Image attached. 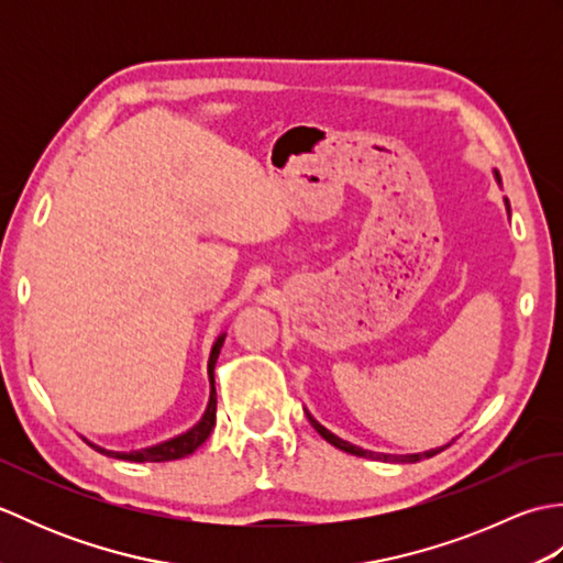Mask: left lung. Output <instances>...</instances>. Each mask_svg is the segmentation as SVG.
I'll use <instances>...</instances> for the list:
<instances>
[{"mask_svg": "<svg viewBox=\"0 0 563 563\" xmlns=\"http://www.w3.org/2000/svg\"><path fill=\"white\" fill-rule=\"evenodd\" d=\"M496 178H498V184H500V176L496 174ZM506 210H508V214H510V206H508V200H506ZM307 413V418H309V423L314 426V430L317 433L324 438L327 442H331L333 448H339V450H343V452H349V454H355V457H369V460H382V462H418V460H426V457H433V454H438L440 450H445L448 445H442V448H435V450H426V452H413V454H385V452H373V450H363V448H357V445H353V442H349V440H343V438H339V435H333L331 430H327L324 426H321L317 418L309 413V411H305Z\"/></svg>", "mask_w": 563, "mask_h": 563, "instance_id": "left-lung-1", "label": "left lung"}]
</instances>
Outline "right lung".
<instances>
[{"instance_id":"add662e5","label":"right lung","mask_w":563,"mask_h":563,"mask_svg":"<svg viewBox=\"0 0 563 563\" xmlns=\"http://www.w3.org/2000/svg\"><path fill=\"white\" fill-rule=\"evenodd\" d=\"M224 336L227 333H222V336H218V341L212 343V351H210V361H208V377H210V401H208V409L206 413H202L200 421L188 428L186 433L176 435V438H169L164 442H157V445L152 448H142V450H130V452H115V450H106L101 445H93V442H89V445L93 450H99L101 454H106V457H113V460H128V462H169V460H181L186 457V454L196 452L202 442L208 440V435L212 433L214 428V411H218V394H214V365H218V355L222 351V343H224Z\"/></svg>"}]
</instances>
